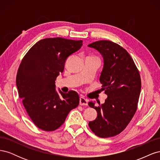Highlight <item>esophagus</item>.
I'll list each match as a JSON object with an SVG mask.
<instances>
[{
    "label": "esophagus",
    "instance_id": "1",
    "mask_svg": "<svg viewBox=\"0 0 160 160\" xmlns=\"http://www.w3.org/2000/svg\"><path fill=\"white\" fill-rule=\"evenodd\" d=\"M79 104L81 105H88V100L83 98V97H81L79 98Z\"/></svg>",
    "mask_w": 160,
    "mask_h": 160
}]
</instances>
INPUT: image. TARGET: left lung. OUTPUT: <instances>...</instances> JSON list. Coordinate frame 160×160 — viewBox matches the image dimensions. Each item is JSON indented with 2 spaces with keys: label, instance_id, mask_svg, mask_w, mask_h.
Wrapping results in <instances>:
<instances>
[{
  "label": "left lung",
  "instance_id": "obj_1",
  "mask_svg": "<svg viewBox=\"0 0 160 160\" xmlns=\"http://www.w3.org/2000/svg\"><path fill=\"white\" fill-rule=\"evenodd\" d=\"M100 52L103 67L99 78L101 90L108 95L105 103H88L98 112L97 118L89 122L96 135L109 138L120 133L127 127L137 110L141 92V78L133 59L128 51L109 41H99L88 45Z\"/></svg>",
  "mask_w": 160,
  "mask_h": 160
}]
</instances>
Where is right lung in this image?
<instances>
[{
	"instance_id": "obj_1",
	"label": "right lung",
	"mask_w": 160,
	"mask_h": 160,
	"mask_svg": "<svg viewBox=\"0 0 160 160\" xmlns=\"http://www.w3.org/2000/svg\"><path fill=\"white\" fill-rule=\"evenodd\" d=\"M82 41L47 38L38 41L22 59L17 72L18 96L33 123L51 132L65 122L70 111L77 108V92L56 90L57 77L63 72L65 61L81 49Z\"/></svg>"
}]
</instances>
